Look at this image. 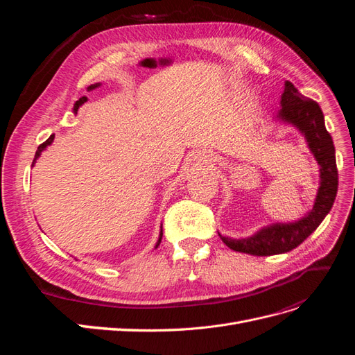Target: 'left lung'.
<instances>
[{"instance_id":"1","label":"left lung","mask_w":355,"mask_h":355,"mask_svg":"<svg viewBox=\"0 0 355 355\" xmlns=\"http://www.w3.org/2000/svg\"><path fill=\"white\" fill-rule=\"evenodd\" d=\"M278 118L293 124L306 139L311 153L320 166V188L314 206L302 219L288 223H272L252 237L234 240L222 237L230 249L253 256H271L293 250L313 234L330 211L338 192V167L335 145L326 130L324 115L320 105L300 94L295 85L286 81L282 94V111Z\"/></svg>"}]
</instances>
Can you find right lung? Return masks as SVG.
<instances>
[{
	"label": "right lung",
	"instance_id": "obj_1",
	"mask_svg": "<svg viewBox=\"0 0 355 355\" xmlns=\"http://www.w3.org/2000/svg\"><path fill=\"white\" fill-rule=\"evenodd\" d=\"M99 85H101L99 83H98V84H92L90 87H89V90H93V89H96V87H99ZM84 102H87V98H85V96H83V98H80L77 102L73 103V112H77V111H78V108H80V106H81ZM53 139H55V135H51L44 144H41V145L38 146V149H37V154H35V159L40 157L41 151H44V149H46V148L53 142ZM35 159H34V161H35ZM32 164H34V163H32ZM161 237H163V230H161V232H159V237H158V241H157L155 249H157V247H158V245H159V243H161Z\"/></svg>",
	"mask_w": 355,
	"mask_h": 355
}]
</instances>
